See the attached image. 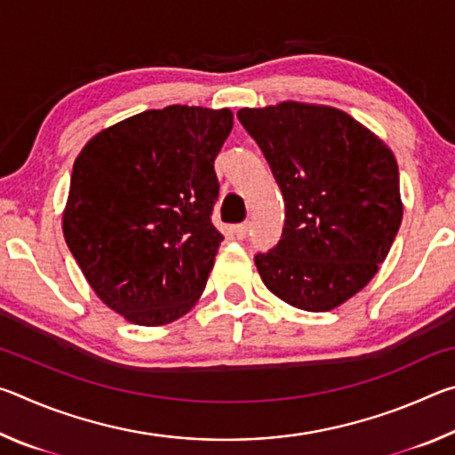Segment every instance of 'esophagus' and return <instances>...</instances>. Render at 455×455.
Segmentation results:
<instances>
[{"label": "esophagus", "mask_w": 455, "mask_h": 455, "mask_svg": "<svg viewBox=\"0 0 455 455\" xmlns=\"http://www.w3.org/2000/svg\"><path fill=\"white\" fill-rule=\"evenodd\" d=\"M233 233H235L236 238H244L246 233H249V222H241V225H236L233 228Z\"/></svg>", "instance_id": "1"}]
</instances>
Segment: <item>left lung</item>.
<instances>
[{
    "label": "left lung",
    "instance_id": "8db88e82",
    "mask_svg": "<svg viewBox=\"0 0 455 455\" xmlns=\"http://www.w3.org/2000/svg\"><path fill=\"white\" fill-rule=\"evenodd\" d=\"M236 116L284 200L279 244L255 257L260 279L297 309H335L373 279L402 225L394 152L333 106L287 100Z\"/></svg>",
    "mask_w": 455,
    "mask_h": 455
}]
</instances>
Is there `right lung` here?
<instances>
[{
  "mask_svg": "<svg viewBox=\"0 0 455 455\" xmlns=\"http://www.w3.org/2000/svg\"><path fill=\"white\" fill-rule=\"evenodd\" d=\"M228 108L166 106L100 130L80 150L61 212L68 249L100 301L142 327L198 303L222 235L214 158Z\"/></svg>",
  "mask_w": 455,
  "mask_h": 455,
  "instance_id": "1",
  "label": "right lung"
}]
</instances>
